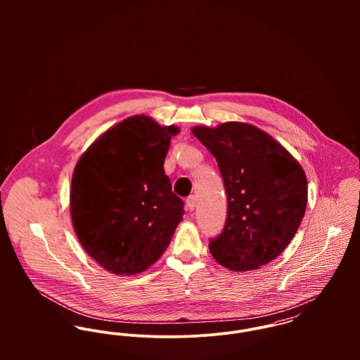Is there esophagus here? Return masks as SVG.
<instances>
[{"instance_id":"1","label":"esophagus","mask_w":360,"mask_h":360,"mask_svg":"<svg viewBox=\"0 0 360 360\" xmlns=\"http://www.w3.org/2000/svg\"><path fill=\"white\" fill-rule=\"evenodd\" d=\"M186 206H187V210H194L195 206H197V197L195 195H191L186 200Z\"/></svg>"}]
</instances>
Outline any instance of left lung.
Here are the masks:
<instances>
[{
  "label": "left lung",
  "mask_w": 360,
  "mask_h": 360,
  "mask_svg": "<svg viewBox=\"0 0 360 360\" xmlns=\"http://www.w3.org/2000/svg\"><path fill=\"white\" fill-rule=\"evenodd\" d=\"M193 134L216 158L227 195L224 227L209 241L212 257L236 271L278 257L307 210L308 183L298 160L248 123L197 126Z\"/></svg>",
  "instance_id": "1"
}]
</instances>
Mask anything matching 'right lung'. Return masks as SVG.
<instances>
[{
	"mask_svg": "<svg viewBox=\"0 0 360 360\" xmlns=\"http://www.w3.org/2000/svg\"><path fill=\"white\" fill-rule=\"evenodd\" d=\"M174 126L148 116L127 117L79 159L70 214L84 251L115 274H136L165 252L184 214L163 162Z\"/></svg>",
	"mask_w": 360,
	"mask_h": 360,
	"instance_id": "obj_1",
	"label": "right lung"
}]
</instances>
